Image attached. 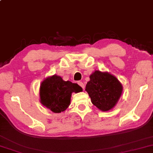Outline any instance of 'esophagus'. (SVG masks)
<instances>
[{
    "mask_svg": "<svg viewBox=\"0 0 153 153\" xmlns=\"http://www.w3.org/2000/svg\"><path fill=\"white\" fill-rule=\"evenodd\" d=\"M78 85H80V86L82 87V89H84L85 88V85H84V83H83L82 82H80V81H79L78 82Z\"/></svg>",
    "mask_w": 153,
    "mask_h": 153,
    "instance_id": "obj_1",
    "label": "esophagus"
}]
</instances>
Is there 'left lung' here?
<instances>
[{
	"instance_id": "1",
	"label": "left lung",
	"mask_w": 153,
	"mask_h": 153,
	"mask_svg": "<svg viewBox=\"0 0 153 153\" xmlns=\"http://www.w3.org/2000/svg\"><path fill=\"white\" fill-rule=\"evenodd\" d=\"M85 90L91 101L102 111H108L115 106L123 92L119 80L108 73L96 71L89 76Z\"/></svg>"
}]
</instances>
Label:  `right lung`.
<instances>
[{"label":"right lung","instance_id":"1","mask_svg":"<svg viewBox=\"0 0 153 153\" xmlns=\"http://www.w3.org/2000/svg\"><path fill=\"white\" fill-rule=\"evenodd\" d=\"M82 91L76 83L64 81L60 76L53 75L46 78L40 88V102L55 113L64 111L70 105L72 92Z\"/></svg>","mask_w":153,"mask_h":153}]
</instances>
